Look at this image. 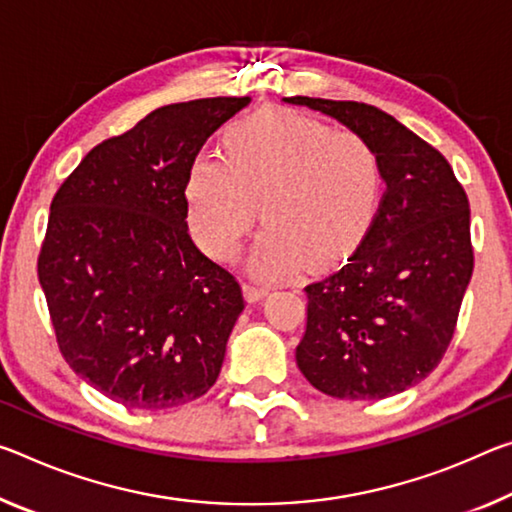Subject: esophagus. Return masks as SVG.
Returning a JSON list of instances; mask_svg holds the SVG:
<instances>
[{"label": "esophagus", "mask_w": 512, "mask_h": 512, "mask_svg": "<svg viewBox=\"0 0 512 512\" xmlns=\"http://www.w3.org/2000/svg\"><path fill=\"white\" fill-rule=\"evenodd\" d=\"M269 291H271L269 287L255 285V282H246V285H243V296H246L248 303H257V300L269 296Z\"/></svg>", "instance_id": "1"}]
</instances>
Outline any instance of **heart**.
Instances as JSON below:
<instances>
[{
	"label": "heart",
	"instance_id": "1",
	"mask_svg": "<svg viewBox=\"0 0 512 512\" xmlns=\"http://www.w3.org/2000/svg\"><path fill=\"white\" fill-rule=\"evenodd\" d=\"M223 150V157L198 154L184 186L193 239L214 259L239 255L259 212L266 225L250 266L262 278H282L300 264L326 269L369 232L380 166L360 134L269 109L227 127Z\"/></svg>",
	"mask_w": 512,
	"mask_h": 512
}]
</instances>
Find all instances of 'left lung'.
<instances>
[{
	"mask_svg": "<svg viewBox=\"0 0 512 512\" xmlns=\"http://www.w3.org/2000/svg\"><path fill=\"white\" fill-rule=\"evenodd\" d=\"M360 134L385 196L342 269L305 287L296 364L335 399H387L440 364L474 271L469 200L440 152L362 102L285 97Z\"/></svg>",
	"mask_w": 512,
	"mask_h": 512,
	"instance_id": "8db88e82",
	"label": "left lung"
}]
</instances>
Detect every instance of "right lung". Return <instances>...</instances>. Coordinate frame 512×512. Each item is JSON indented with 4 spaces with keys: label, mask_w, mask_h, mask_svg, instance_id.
Masks as SVG:
<instances>
[{
    "label": "right lung",
    "mask_w": 512,
    "mask_h": 512,
    "mask_svg": "<svg viewBox=\"0 0 512 512\" xmlns=\"http://www.w3.org/2000/svg\"><path fill=\"white\" fill-rule=\"evenodd\" d=\"M250 97L154 109L81 159L56 191L38 280L70 369L132 410H164L216 383L243 312L239 282L196 248L186 173Z\"/></svg>",
    "instance_id": "right-lung-1"
}]
</instances>
